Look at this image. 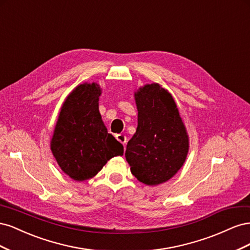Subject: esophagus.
Returning a JSON list of instances; mask_svg holds the SVG:
<instances>
[{
    "label": "esophagus",
    "instance_id": "1",
    "mask_svg": "<svg viewBox=\"0 0 250 250\" xmlns=\"http://www.w3.org/2000/svg\"><path fill=\"white\" fill-rule=\"evenodd\" d=\"M116 139L121 143L123 144L124 146H126V142H127V138L126 135H124L123 133H120V134H116Z\"/></svg>",
    "mask_w": 250,
    "mask_h": 250
}]
</instances>
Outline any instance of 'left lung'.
I'll return each instance as SVG.
<instances>
[{
  "label": "left lung",
  "mask_w": 250,
  "mask_h": 250,
  "mask_svg": "<svg viewBox=\"0 0 250 250\" xmlns=\"http://www.w3.org/2000/svg\"><path fill=\"white\" fill-rule=\"evenodd\" d=\"M138 128L126 147L125 157L133 175L147 186L172 178L188 152V135L173 97L158 83L134 93Z\"/></svg>",
  "instance_id": "1"
}]
</instances>
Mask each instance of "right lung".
<instances>
[{
  "instance_id": "obj_1",
  "label": "right lung",
  "mask_w": 250,
  "mask_h": 250,
  "mask_svg": "<svg viewBox=\"0 0 250 250\" xmlns=\"http://www.w3.org/2000/svg\"><path fill=\"white\" fill-rule=\"evenodd\" d=\"M99 84L83 83L63 102L51 140V150L66 175L77 181L94 177L124 148L107 132L99 112Z\"/></svg>"
}]
</instances>
